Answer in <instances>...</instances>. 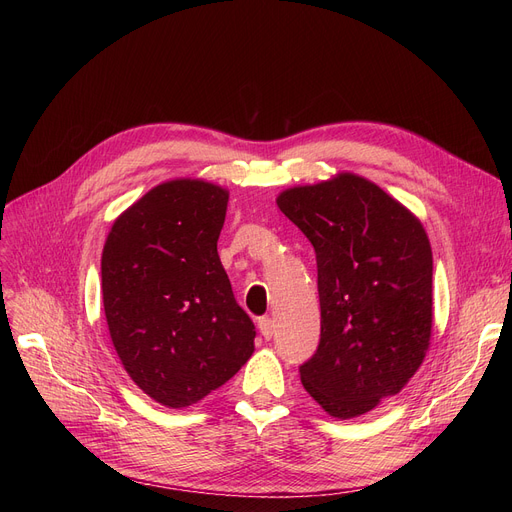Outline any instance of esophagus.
I'll return each mask as SVG.
<instances>
[{
    "instance_id": "34e87169",
    "label": "esophagus",
    "mask_w": 512,
    "mask_h": 512,
    "mask_svg": "<svg viewBox=\"0 0 512 512\" xmlns=\"http://www.w3.org/2000/svg\"><path fill=\"white\" fill-rule=\"evenodd\" d=\"M257 328H259L261 336L267 338V340H270V338L274 336V321H272L270 317H261V319L257 321Z\"/></svg>"
}]
</instances>
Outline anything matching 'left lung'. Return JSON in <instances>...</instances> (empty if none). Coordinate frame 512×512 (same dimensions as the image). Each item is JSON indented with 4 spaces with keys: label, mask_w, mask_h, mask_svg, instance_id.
<instances>
[{
    "label": "left lung",
    "mask_w": 512,
    "mask_h": 512,
    "mask_svg": "<svg viewBox=\"0 0 512 512\" xmlns=\"http://www.w3.org/2000/svg\"><path fill=\"white\" fill-rule=\"evenodd\" d=\"M278 207L317 261L321 334L299 367L303 386L332 417H359L405 388L425 357L434 315L427 234L355 174L288 188Z\"/></svg>",
    "instance_id": "left-lung-1"
}]
</instances>
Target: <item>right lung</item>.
I'll list each match as a JSON object with an SVG mask.
<instances>
[{
	"label": "right lung",
	"instance_id": "1",
	"mask_svg": "<svg viewBox=\"0 0 512 512\" xmlns=\"http://www.w3.org/2000/svg\"><path fill=\"white\" fill-rule=\"evenodd\" d=\"M228 191L170 180L114 222L101 255V292L116 353L145 394L195 405L249 361L255 326L218 255Z\"/></svg>",
	"mask_w": 512,
	"mask_h": 512
}]
</instances>
